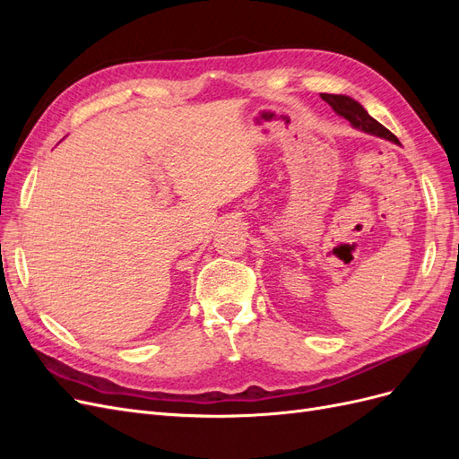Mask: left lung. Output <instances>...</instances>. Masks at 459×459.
<instances>
[{"label": "left lung", "mask_w": 459, "mask_h": 459, "mask_svg": "<svg viewBox=\"0 0 459 459\" xmlns=\"http://www.w3.org/2000/svg\"><path fill=\"white\" fill-rule=\"evenodd\" d=\"M322 100L325 103H329V107L335 110L339 117L349 120L352 128L400 145L398 137L393 132H388L383 126V124H379L373 117H369L368 110L362 105H359L356 100H352V97L339 95V93H322Z\"/></svg>", "instance_id": "1"}]
</instances>
